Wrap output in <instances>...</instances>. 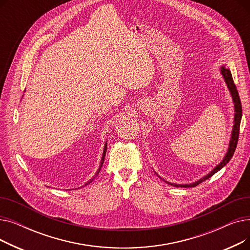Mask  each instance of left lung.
<instances>
[{"instance_id": "left-lung-1", "label": "left lung", "mask_w": 250, "mask_h": 250, "mask_svg": "<svg viewBox=\"0 0 250 250\" xmlns=\"http://www.w3.org/2000/svg\"><path fill=\"white\" fill-rule=\"evenodd\" d=\"M220 73L223 77V79H224V81L229 89V92L230 94L232 96V100H233V103H234V125H233V127H232V132H231V139H230V142H229V147H228V150L224 156V158H223V160L212 170L211 172L208 173L207 175H205L204 177H202L201 179L196 180L192 183H187V185H177V183H172V182H169V181H166L164 178H162L158 173L155 172L157 175H158L161 179H163L167 185H171L173 187H176V188H194L198 185H200V183H202L203 181H205L206 179H208L211 176H213L215 173H217L219 170H221L223 167H224L232 158V156L235 152V149L236 147H237V143H238V137H239V128H240V122H241V117H242V107H241V101H240V98H239V94H238V91H237V88H236L235 84H234V81H233V78H232V74H231V71L226 68L225 65H222V67L220 68Z\"/></svg>"}]
</instances>
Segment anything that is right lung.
<instances>
[{"instance_id":"obj_1","label":"right lung","mask_w":250,"mask_h":250,"mask_svg":"<svg viewBox=\"0 0 250 250\" xmlns=\"http://www.w3.org/2000/svg\"><path fill=\"white\" fill-rule=\"evenodd\" d=\"M106 150H107V142L105 143V145H104V149H103V154H102V157H101V162H100V165H99V168H98V170H97V172L95 173V175H94V177L93 178H91L89 181H87L86 183H85V186H87V185H89L90 182H92L94 180V178L98 175V173H99V171H100V169H101V167H102V165H103V162H104V158H105V154H106Z\"/></svg>"}]
</instances>
